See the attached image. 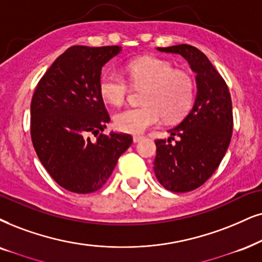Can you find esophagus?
Wrapping results in <instances>:
<instances>
[{
	"mask_svg": "<svg viewBox=\"0 0 262 262\" xmlns=\"http://www.w3.org/2000/svg\"><path fill=\"white\" fill-rule=\"evenodd\" d=\"M142 139H144V137H140V135H134L133 141L135 142V144H138V142H140Z\"/></svg>",
	"mask_w": 262,
	"mask_h": 262,
	"instance_id": "34e87169",
	"label": "esophagus"
}]
</instances>
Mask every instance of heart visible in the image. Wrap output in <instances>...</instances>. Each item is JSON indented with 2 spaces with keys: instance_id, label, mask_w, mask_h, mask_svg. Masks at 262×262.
<instances>
[{
  "instance_id": "b5f03b06",
  "label": "heart",
  "mask_w": 262,
  "mask_h": 262,
  "mask_svg": "<svg viewBox=\"0 0 262 262\" xmlns=\"http://www.w3.org/2000/svg\"><path fill=\"white\" fill-rule=\"evenodd\" d=\"M135 87H145L142 106L124 108L115 115L118 130L141 134L160 124L163 117L173 122L187 114L194 100L193 77L184 70H174L171 62L156 57H142L125 68ZM129 93V83L117 71L108 70L99 79V94L112 105H121Z\"/></svg>"
}]
</instances>
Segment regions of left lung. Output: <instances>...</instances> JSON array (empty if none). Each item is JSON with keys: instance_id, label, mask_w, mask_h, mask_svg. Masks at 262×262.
Wrapping results in <instances>:
<instances>
[{"instance_id": "left-lung-1", "label": "left lung", "mask_w": 262, "mask_h": 262, "mask_svg": "<svg viewBox=\"0 0 262 262\" xmlns=\"http://www.w3.org/2000/svg\"><path fill=\"white\" fill-rule=\"evenodd\" d=\"M180 54L196 74L193 106L184 120L157 139L154 170L160 184L171 192H188L209 179L226 154L233 129L228 87L204 53L190 45L157 48ZM178 136L176 141L173 138ZM173 140L175 143H171Z\"/></svg>"}]
</instances>
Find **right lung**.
<instances>
[{
  "label": "right lung",
  "instance_id": "right-lung-1",
  "mask_svg": "<svg viewBox=\"0 0 262 262\" xmlns=\"http://www.w3.org/2000/svg\"><path fill=\"white\" fill-rule=\"evenodd\" d=\"M121 49L72 46L46 71L32 95L30 132L36 154L53 180L75 193L102 187L133 142L129 134L101 133L110 116L99 79L102 66Z\"/></svg>",
  "mask_w": 262,
  "mask_h": 262
}]
</instances>
